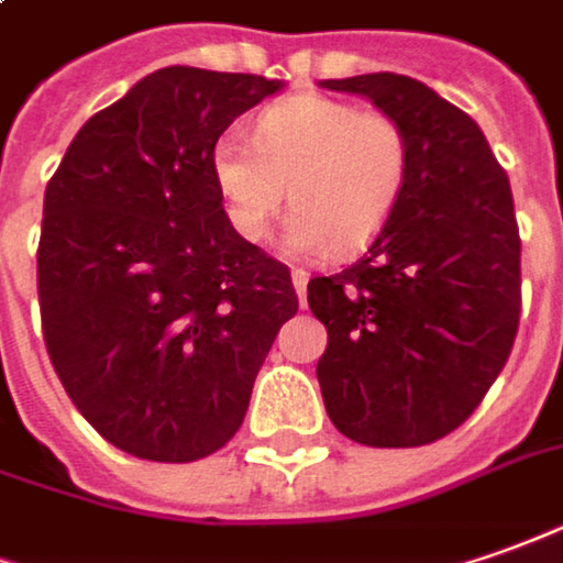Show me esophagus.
<instances>
[{
  "label": "esophagus",
  "mask_w": 563,
  "mask_h": 563,
  "mask_svg": "<svg viewBox=\"0 0 563 563\" xmlns=\"http://www.w3.org/2000/svg\"><path fill=\"white\" fill-rule=\"evenodd\" d=\"M292 286H296L298 298L305 301V292H308V271L296 267V271H292Z\"/></svg>",
  "instance_id": "esophagus-1"
}]
</instances>
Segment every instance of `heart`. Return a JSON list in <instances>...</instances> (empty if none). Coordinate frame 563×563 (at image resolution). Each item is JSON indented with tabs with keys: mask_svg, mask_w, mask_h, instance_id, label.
Returning <instances> with one entry per match:
<instances>
[{
	"mask_svg": "<svg viewBox=\"0 0 563 563\" xmlns=\"http://www.w3.org/2000/svg\"><path fill=\"white\" fill-rule=\"evenodd\" d=\"M410 166V132L394 113L311 91L265 107L252 141L224 132L209 156L228 221L250 243L271 233L289 185L286 243L301 255L363 250L397 209Z\"/></svg>",
	"mask_w": 563,
	"mask_h": 563,
	"instance_id": "b5f03b06",
	"label": "heart"
}]
</instances>
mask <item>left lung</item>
<instances>
[{"mask_svg":"<svg viewBox=\"0 0 563 563\" xmlns=\"http://www.w3.org/2000/svg\"><path fill=\"white\" fill-rule=\"evenodd\" d=\"M407 125L404 197L354 265L308 283L327 327L317 382L332 426L363 446L456 431L503 373L521 317V236L506 169L477 122L397 73L323 79Z\"/></svg>","mask_w":563,"mask_h":563,"instance_id":"obj_1","label":"left lung"}]
</instances>
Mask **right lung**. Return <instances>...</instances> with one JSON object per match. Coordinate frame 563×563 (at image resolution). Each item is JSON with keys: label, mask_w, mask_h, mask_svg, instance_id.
Returning a JSON list of instances; mask_svg holds the SVG:
<instances>
[{"label": "right lung", "mask_w": 563, "mask_h": 563, "mask_svg": "<svg viewBox=\"0 0 563 563\" xmlns=\"http://www.w3.org/2000/svg\"><path fill=\"white\" fill-rule=\"evenodd\" d=\"M277 89L255 73H151L76 132L45 187V347L76 410L129 456L221 450L298 311L289 267L233 231L209 169L224 129Z\"/></svg>", "instance_id": "1"}]
</instances>
